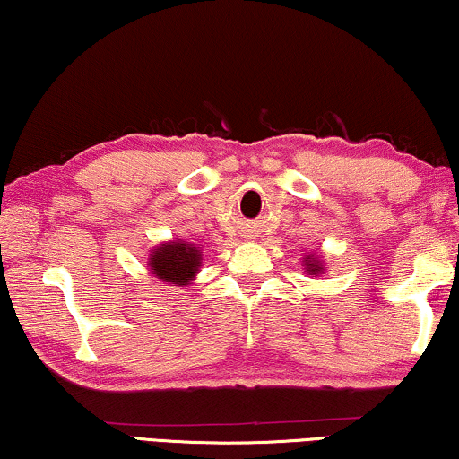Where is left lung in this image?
I'll return each instance as SVG.
<instances>
[{"mask_svg":"<svg viewBox=\"0 0 459 459\" xmlns=\"http://www.w3.org/2000/svg\"><path fill=\"white\" fill-rule=\"evenodd\" d=\"M319 269H322V267H319V263H316V261H313V263H309V265H307V272H311V273L319 272Z\"/></svg>","mask_w":459,"mask_h":459,"instance_id":"8db88e82","label":"left lung"}]
</instances>
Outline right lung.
Here are the masks:
<instances>
[{
    "label": "right lung",
    "instance_id": "obj_1",
    "mask_svg": "<svg viewBox=\"0 0 459 459\" xmlns=\"http://www.w3.org/2000/svg\"><path fill=\"white\" fill-rule=\"evenodd\" d=\"M200 267V253L194 244L169 242L162 244L150 256V269L156 278L169 284L186 286Z\"/></svg>",
    "mask_w": 459,
    "mask_h": 459
}]
</instances>
